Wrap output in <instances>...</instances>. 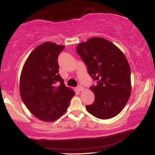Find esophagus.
<instances>
[{
  "instance_id": "obj_1",
  "label": "esophagus",
  "mask_w": 155,
  "mask_h": 155,
  "mask_svg": "<svg viewBox=\"0 0 155 155\" xmlns=\"http://www.w3.org/2000/svg\"><path fill=\"white\" fill-rule=\"evenodd\" d=\"M77 90L78 91H83V90H84V87L79 85V86H78L77 87Z\"/></svg>"
}]
</instances>
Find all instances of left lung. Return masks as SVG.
<instances>
[{
  "mask_svg": "<svg viewBox=\"0 0 155 155\" xmlns=\"http://www.w3.org/2000/svg\"><path fill=\"white\" fill-rule=\"evenodd\" d=\"M77 53L89 75L97 81V85L90 88L95 100L86 106L87 110L100 119L117 116L127 103L131 91L130 66L124 53L101 37L78 44Z\"/></svg>",
  "mask_w": 155,
  "mask_h": 155,
  "instance_id": "1",
  "label": "left lung"
}]
</instances>
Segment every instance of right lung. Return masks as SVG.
Wrapping results in <instances>:
<instances>
[{
	"label": "right lung",
	"instance_id": "right-lung-1",
	"mask_svg": "<svg viewBox=\"0 0 155 155\" xmlns=\"http://www.w3.org/2000/svg\"><path fill=\"white\" fill-rule=\"evenodd\" d=\"M65 47L51 42L39 45L25 61L19 80L21 100L31 113L51 122L65 113L75 95L58 74V55Z\"/></svg>",
	"mask_w": 155,
	"mask_h": 155
}]
</instances>
